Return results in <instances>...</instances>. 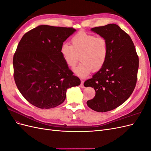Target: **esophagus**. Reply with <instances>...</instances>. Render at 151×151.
Returning a JSON list of instances; mask_svg holds the SVG:
<instances>
[{"instance_id":"34e87169","label":"esophagus","mask_w":151,"mask_h":151,"mask_svg":"<svg viewBox=\"0 0 151 151\" xmlns=\"http://www.w3.org/2000/svg\"><path fill=\"white\" fill-rule=\"evenodd\" d=\"M81 88H85V86H84V81H81Z\"/></svg>"}]
</instances>
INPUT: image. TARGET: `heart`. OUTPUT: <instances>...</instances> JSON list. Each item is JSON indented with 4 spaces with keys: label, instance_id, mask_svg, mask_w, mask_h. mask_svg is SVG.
Masks as SVG:
<instances>
[{
    "label": "heart",
    "instance_id": "1",
    "mask_svg": "<svg viewBox=\"0 0 151 151\" xmlns=\"http://www.w3.org/2000/svg\"><path fill=\"white\" fill-rule=\"evenodd\" d=\"M72 45L63 43L60 54L67 65L74 67L79 61L80 65L74 69L76 74L86 77L93 71L99 70L104 65L108 55V42L103 36L79 31L71 38Z\"/></svg>",
    "mask_w": 151,
    "mask_h": 151
}]
</instances>
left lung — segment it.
I'll return each mask as SVG.
<instances>
[{"label":"left lung","instance_id":"left-lung-1","mask_svg":"<svg viewBox=\"0 0 151 151\" xmlns=\"http://www.w3.org/2000/svg\"><path fill=\"white\" fill-rule=\"evenodd\" d=\"M91 30L106 39L108 50L103 67L84 84L96 91L94 98L87 104L96 111L106 112L120 106L133 93L139 57L130 36L118 25L109 24Z\"/></svg>","mask_w":151,"mask_h":151}]
</instances>
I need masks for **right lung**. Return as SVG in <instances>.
Returning <instances> with one entry per match:
<instances>
[{"label": "right lung", "mask_w": 151, "mask_h": 151, "mask_svg": "<svg viewBox=\"0 0 151 151\" xmlns=\"http://www.w3.org/2000/svg\"><path fill=\"white\" fill-rule=\"evenodd\" d=\"M73 28L40 25L22 36L13 57L14 78L19 92L31 104L55 108L66 98L68 88L80 85L60 54Z\"/></svg>", "instance_id": "right-lung-1"}]
</instances>
